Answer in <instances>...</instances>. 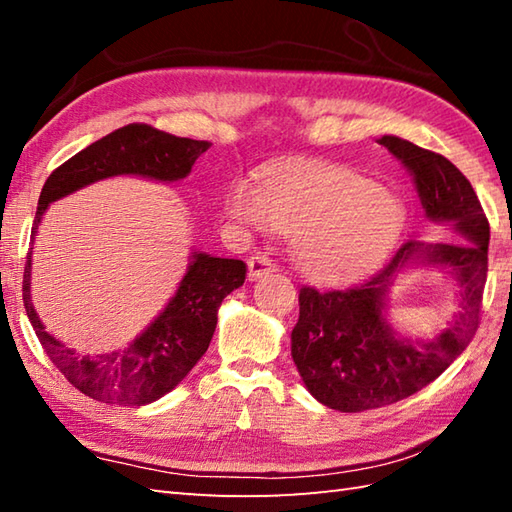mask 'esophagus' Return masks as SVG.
<instances>
[{
    "label": "esophagus",
    "instance_id": "34e87169",
    "mask_svg": "<svg viewBox=\"0 0 512 512\" xmlns=\"http://www.w3.org/2000/svg\"><path fill=\"white\" fill-rule=\"evenodd\" d=\"M275 270H277L275 259L264 255V253H257L248 259V279L250 281H255L268 273H275Z\"/></svg>",
    "mask_w": 512,
    "mask_h": 512
}]
</instances>
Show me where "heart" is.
<instances>
[{"label": "heart", "instance_id": "b5f03b06", "mask_svg": "<svg viewBox=\"0 0 512 512\" xmlns=\"http://www.w3.org/2000/svg\"><path fill=\"white\" fill-rule=\"evenodd\" d=\"M226 211L255 231L295 237V257L306 273L336 284L363 275L400 235L405 211L361 173L336 165H295L270 171L264 189L237 178Z\"/></svg>", "mask_w": 512, "mask_h": 512}]
</instances>
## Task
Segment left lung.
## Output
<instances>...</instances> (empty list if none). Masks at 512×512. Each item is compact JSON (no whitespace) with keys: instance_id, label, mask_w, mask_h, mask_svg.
Returning <instances> with one entry per match:
<instances>
[{"instance_id":"left-lung-1","label":"left lung","mask_w":512,"mask_h":512,"mask_svg":"<svg viewBox=\"0 0 512 512\" xmlns=\"http://www.w3.org/2000/svg\"><path fill=\"white\" fill-rule=\"evenodd\" d=\"M378 143L407 169L429 220L453 224L464 242L422 244L409 239L363 284L328 292L312 286L299 290L292 361L314 398L345 413L394 405L433 383L480 328L488 273L491 226L464 173L436 151L398 136H383ZM411 256L449 265L463 286L459 321L431 344L398 340L382 317L390 277Z\"/></svg>"}]
</instances>
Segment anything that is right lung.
<instances>
[{"label":"right lung","mask_w":512,"mask_h":512,"mask_svg":"<svg viewBox=\"0 0 512 512\" xmlns=\"http://www.w3.org/2000/svg\"><path fill=\"white\" fill-rule=\"evenodd\" d=\"M209 147V140L180 138L145 123H129L116 129L50 173L39 195L32 239L43 211L63 195L96 180L127 173L162 182L180 180ZM244 279L246 264L242 259L193 253L176 297L160 312V317L129 343L127 350L96 358L76 354L43 328L30 301V253L21 290L28 319L43 352L70 385L94 400L140 407L176 387L209 350L217 325V308L226 295L244 284Z\"/></svg>","instance_id":"right-lung-1"}]
</instances>
